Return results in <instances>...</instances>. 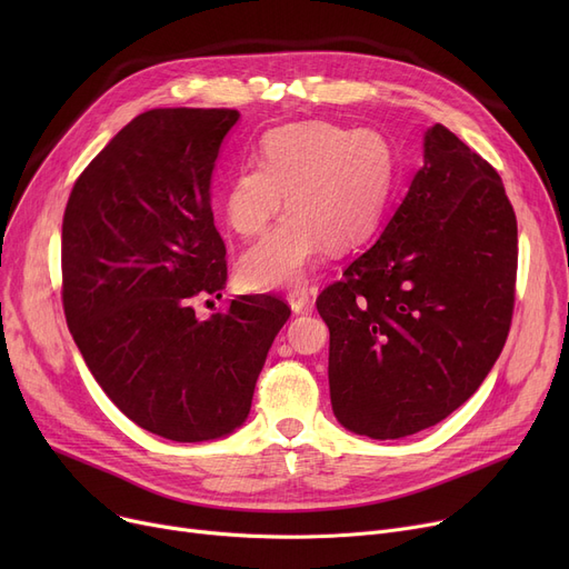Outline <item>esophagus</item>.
<instances>
[{
  "label": "esophagus",
  "instance_id": "esophagus-1",
  "mask_svg": "<svg viewBox=\"0 0 569 569\" xmlns=\"http://www.w3.org/2000/svg\"><path fill=\"white\" fill-rule=\"evenodd\" d=\"M286 300H288V305H290V309H292L295 313H302V311L309 309V292H307L305 288L288 292Z\"/></svg>",
  "mask_w": 569,
  "mask_h": 569
}]
</instances>
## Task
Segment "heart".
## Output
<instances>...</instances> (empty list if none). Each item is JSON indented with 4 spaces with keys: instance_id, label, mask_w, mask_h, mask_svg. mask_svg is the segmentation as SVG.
I'll list each match as a JSON object with an SVG mask.
<instances>
[{
    "instance_id": "b5f03b06",
    "label": "heart",
    "mask_w": 569,
    "mask_h": 569,
    "mask_svg": "<svg viewBox=\"0 0 569 569\" xmlns=\"http://www.w3.org/2000/svg\"><path fill=\"white\" fill-rule=\"evenodd\" d=\"M395 149L373 129L327 122L286 127L260 142V166L237 170L223 191L228 226L260 234L288 217L239 260L251 290L305 283L322 249L350 251L378 230L395 187Z\"/></svg>"
}]
</instances>
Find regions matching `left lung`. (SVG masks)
Wrapping results in <instances>:
<instances>
[{"mask_svg":"<svg viewBox=\"0 0 569 569\" xmlns=\"http://www.w3.org/2000/svg\"><path fill=\"white\" fill-rule=\"evenodd\" d=\"M515 279L517 217L498 172L433 124L382 234L316 302L339 425L395 440L463 406L510 332Z\"/></svg>","mask_w":569,"mask_h":569,"instance_id":"left-lung-1","label":"left lung"}]
</instances>
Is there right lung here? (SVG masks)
<instances>
[{
    "label": "right lung",
    "mask_w": 569,
    "mask_h": 569,
    "mask_svg": "<svg viewBox=\"0 0 569 569\" xmlns=\"http://www.w3.org/2000/svg\"><path fill=\"white\" fill-rule=\"evenodd\" d=\"M239 112L157 108L94 157L67 202V325L108 399L174 442L230 436L290 309L239 295L198 320L191 300L226 288V247L212 214V172Z\"/></svg>",
    "instance_id": "right-lung-1"
}]
</instances>
